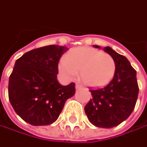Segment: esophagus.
<instances>
[{"label": "esophagus", "instance_id": "esophagus-1", "mask_svg": "<svg viewBox=\"0 0 147 147\" xmlns=\"http://www.w3.org/2000/svg\"><path fill=\"white\" fill-rule=\"evenodd\" d=\"M82 88L79 84H76V86H75V88H76L77 90H78V89H80V88Z\"/></svg>", "mask_w": 147, "mask_h": 147}]
</instances>
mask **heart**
<instances>
[{"label": "heart", "mask_w": 147, "mask_h": 147, "mask_svg": "<svg viewBox=\"0 0 147 147\" xmlns=\"http://www.w3.org/2000/svg\"><path fill=\"white\" fill-rule=\"evenodd\" d=\"M115 62L109 54L92 47L74 49L62 58L59 70L65 78H75L80 71V79L90 88L105 87L114 78Z\"/></svg>", "instance_id": "1"}]
</instances>
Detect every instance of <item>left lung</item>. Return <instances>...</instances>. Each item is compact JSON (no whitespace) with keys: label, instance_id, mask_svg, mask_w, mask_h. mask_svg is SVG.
I'll return each instance as SVG.
<instances>
[{"label":"left lung","instance_id":"8db88e82","mask_svg":"<svg viewBox=\"0 0 147 147\" xmlns=\"http://www.w3.org/2000/svg\"><path fill=\"white\" fill-rule=\"evenodd\" d=\"M96 48H100L97 45ZM112 56L116 69L113 79L101 89L91 90L92 99L84 107L89 121L99 127L110 128L127 119L138 96L137 72L127 59L110 47L103 48Z\"/></svg>","mask_w":147,"mask_h":147}]
</instances>
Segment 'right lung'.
<instances>
[{
    "label": "right lung",
    "mask_w": 147,
    "mask_h": 147,
    "mask_svg": "<svg viewBox=\"0 0 147 147\" xmlns=\"http://www.w3.org/2000/svg\"><path fill=\"white\" fill-rule=\"evenodd\" d=\"M69 49L50 45L33 49L15 61L9 78V100L14 111L33 126L55 121L65 101L75 93V84L60 85L58 63Z\"/></svg>",
    "instance_id": "add662e5"
}]
</instances>
